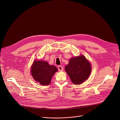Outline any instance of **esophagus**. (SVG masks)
Instances as JSON below:
<instances>
[{
  "instance_id": "1",
  "label": "esophagus",
  "mask_w": 120,
  "mask_h": 120,
  "mask_svg": "<svg viewBox=\"0 0 120 120\" xmlns=\"http://www.w3.org/2000/svg\"><path fill=\"white\" fill-rule=\"evenodd\" d=\"M58 69L60 71H62L63 70V67L62 66L59 65V66H58Z\"/></svg>"
}]
</instances>
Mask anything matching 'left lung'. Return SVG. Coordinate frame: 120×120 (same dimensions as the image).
<instances>
[{
	"instance_id": "8db88e82",
	"label": "left lung",
	"mask_w": 120,
	"mask_h": 120,
	"mask_svg": "<svg viewBox=\"0 0 120 120\" xmlns=\"http://www.w3.org/2000/svg\"><path fill=\"white\" fill-rule=\"evenodd\" d=\"M65 69L72 82L75 85H80L89 77L91 66L85 57L81 55L71 58Z\"/></svg>"
}]
</instances>
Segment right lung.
I'll return each instance as SVG.
<instances>
[{"label":"right lung","mask_w":120,"mask_h":120,"mask_svg":"<svg viewBox=\"0 0 120 120\" xmlns=\"http://www.w3.org/2000/svg\"><path fill=\"white\" fill-rule=\"evenodd\" d=\"M31 70L34 79L43 86L50 84L53 75L58 70L56 67L49 65L47 62L42 61H35Z\"/></svg>","instance_id":"obj_1"}]
</instances>
